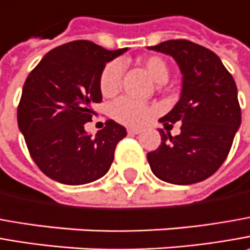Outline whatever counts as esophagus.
Masks as SVG:
<instances>
[{"instance_id":"obj_1","label":"esophagus","mask_w":250,"mask_h":250,"mask_svg":"<svg viewBox=\"0 0 250 250\" xmlns=\"http://www.w3.org/2000/svg\"><path fill=\"white\" fill-rule=\"evenodd\" d=\"M142 130L141 128H138V127H128L127 128V133L128 134H140Z\"/></svg>"}]
</instances>
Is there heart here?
<instances>
[{
	"label": "heart",
	"mask_w": 250,
	"mask_h": 250,
	"mask_svg": "<svg viewBox=\"0 0 250 250\" xmlns=\"http://www.w3.org/2000/svg\"><path fill=\"white\" fill-rule=\"evenodd\" d=\"M140 63L156 84H163L168 79V67L160 56L151 55L140 59ZM123 67L119 61L109 62L99 76V91L105 98L115 97L122 82ZM155 113V108L149 104L138 102L131 98H119L110 106V116L119 123L127 125H141Z\"/></svg>",
	"instance_id": "heart-1"
}]
</instances>
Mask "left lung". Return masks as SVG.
<instances>
[{
  "label": "left lung",
  "instance_id": "obj_1",
  "mask_svg": "<svg viewBox=\"0 0 250 250\" xmlns=\"http://www.w3.org/2000/svg\"><path fill=\"white\" fill-rule=\"evenodd\" d=\"M149 49L173 56L183 74L181 98L166 116L165 128L181 123L171 137L160 128L162 144L146 155L155 176L177 185L195 184L216 173L241 125L235 82L210 49L188 40H168Z\"/></svg>",
  "mask_w": 250,
  "mask_h": 250
}]
</instances>
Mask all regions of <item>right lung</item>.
<instances>
[{
	"instance_id": "obj_1",
	"label": "right lung",
	"mask_w": 250,
	"mask_h": 250,
	"mask_svg": "<svg viewBox=\"0 0 250 250\" xmlns=\"http://www.w3.org/2000/svg\"><path fill=\"white\" fill-rule=\"evenodd\" d=\"M127 48L108 51L87 40L54 48L27 76L18 106V125L30 156L49 178L67 185L105 176L117 142L127 131L113 120L91 137L84 125L102 101L99 76Z\"/></svg>"
}]
</instances>
